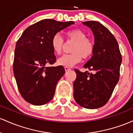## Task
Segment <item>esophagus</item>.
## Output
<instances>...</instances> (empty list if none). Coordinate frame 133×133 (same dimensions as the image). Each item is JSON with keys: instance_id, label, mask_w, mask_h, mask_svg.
<instances>
[{"instance_id": "34e87169", "label": "esophagus", "mask_w": 133, "mask_h": 133, "mask_svg": "<svg viewBox=\"0 0 133 133\" xmlns=\"http://www.w3.org/2000/svg\"><path fill=\"white\" fill-rule=\"evenodd\" d=\"M65 71H68L70 70L71 69L70 68H68V67H65Z\"/></svg>"}]
</instances>
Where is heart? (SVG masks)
<instances>
[{
    "mask_svg": "<svg viewBox=\"0 0 133 133\" xmlns=\"http://www.w3.org/2000/svg\"><path fill=\"white\" fill-rule=\"evenodd\" d=\"M66 39L74 42L71 47V54L63 55L57 60L60 66L72 67L81 61L82 58L88 59L92 56L94 51V43L90 39L87 38V34L79 29L68 31L65 33ZM51 45L55 54L62 53L64 45V40L59 34H55L51 41Z\"/></svg>",
    "mask_w": 133,
    "mask_h": 133,
    "instance_id": "b5f03b06",
    "label": "heart"
}]
</instances>
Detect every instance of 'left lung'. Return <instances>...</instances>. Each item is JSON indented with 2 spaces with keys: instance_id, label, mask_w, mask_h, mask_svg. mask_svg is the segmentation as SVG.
<instances>
[{
  "instance_id": "8db88e82",
  "label": "left lung",
  "mask_w": 133,
  "mask_h": 133,
  "mask_svg": "<svg viewBox=\"0 0 133 133\" xmlns=\"http://www.w3.org/2000/svg\"><path fill=\"white\" fill-rule=\"evenodd\" d=\"M94 36V51L83 67L95 74L75 69L74 82L75 101L86 109H97L108 102L119 81L122 62L118 43L113 34L97 21L83 22Z\"/></svg>"
}]
</instances>
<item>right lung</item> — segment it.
Returning <instances> with one entry per match:
<instances>
[{
  "label": "right lung",
  "mask_w": 133,
  "mask_h": 133,
  "mask_svg": "<svg viewBox=\"0 0 133 133\" xmlns=\"http://www.w3.org/2000/svg\"><path fill=\"white\" fill-rule=\"evenodd\" d=\"M74 24L43 19L28 27L17 41L13 71L19 92L26 102L41 105L53 99L65 71L63 66H50L56 62L51 41L58 32Z\"/></svg>",
  "instance_id": "1"
}]
</instances>
